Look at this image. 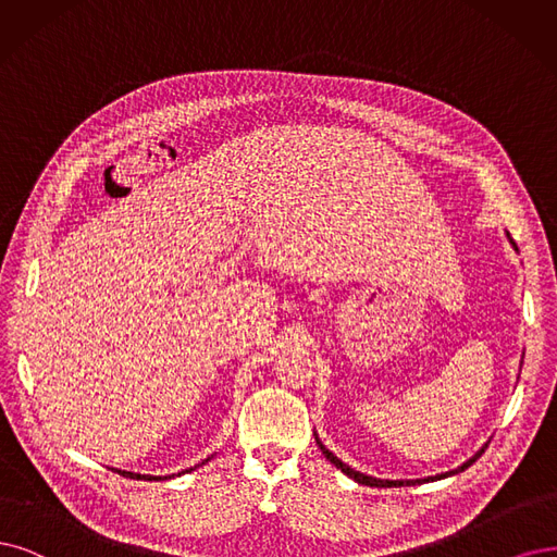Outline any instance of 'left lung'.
<instances>
[{"mask_svg":"<svg viewBox=\"0 0 557 557\" xmlns=\"http://www.w3.org/2000/svg\"><path fill=\"white\" fill-rule=\"evenodd\" d=\"M509 236V234H507ZM511 240V238H509ZM511 245L513 247H517V243H513L511 240ZM317 445L321 447V451H323V455H325V459L327 461H331V463H335L342 472H344V475H348V478H351V480H356L358 484H364V486H413V484H420V482H434V480H443V478H449V475H457V472H461V470H466L468 466H472V463H475L480 457H482V451L486 449V445L478 451V455L475 457H472V459H468L463 466H459L457 470H449V472H443V475H436V478H429V480H408V482H401V480H376V478H369V475H364V472H360V470H354L351 466H346L342 459H337L335 455H333V451L331 449H325V445L319 441V436H317Z\"/></svg>","mask_w":557,"mask_h":557,"instance_id":"8db88e82","label":"left lung"}]
</instances>
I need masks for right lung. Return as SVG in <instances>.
Returning <instances> with one entry per match:
<instances>
[{
    "label": "right lung",
    "mask_w": 557,
    "mask_h": 557,
    "mask_svg": "<svg viewBox=\"0 0 557 557\" xmlns=\"http://www.w3.org/2000/svg\"><path fill=\"white\" fill-rule=\"evenodd\" d=\"M206 461H209V459H206ZM203 461V463H206ZM197 468V466H195ZM195 468H190V470H195ZM116 472H121V475L123 478H133V480H144V482H158V480H162V478H153V475H137V472H126V470H116ZM183 472H188V470H183ZM178 475H181V472H178ZM170 478H174V475H170ZM164 480H168V478H164Z\"/></svg>",
    "instance_id": "add662e5"
}]
</instances>
